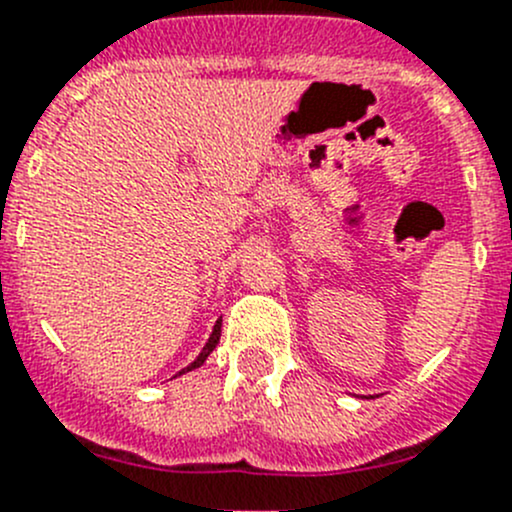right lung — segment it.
I'll return each mask as SVG.
<instances>
[{
    "label": "right lung",
    "instance_id": "right-lung-1",
    "mask_svg": "<svg viewBox=\"0 0 512 512\" xmlns=\"http://www.w3.org/2000/svg\"><path fill=\"white\" fill-rule=\"evenodd\" d=\"M220 327H223V319H218V322H215V327H213V334H210L208 344H205V347H203V352H200L198 359H195L193 364L188 366V369H183V371H180V374H185V371H193V369H198V366L203 364L205 359H208L210 352H213V349L218 347V342H220Z\"/></svg>",
    "mask_w": 512,
    "mask_h": 512
}]
</instances>
